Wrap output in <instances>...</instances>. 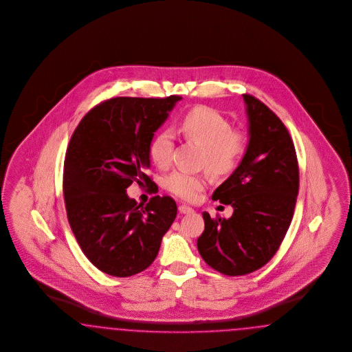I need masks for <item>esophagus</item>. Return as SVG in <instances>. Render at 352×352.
I'll return each mask as SVG.
<instances>
[{
  "mask_svg": "<svg viewBox=\"0 0 352 352\" xmlns=\"http://www.w3.org/2000/svg\"><path fill=\"white\" fill-rule=\"evenodd\" d=\"M178 211H179V213H182V214H188V213H192L194 210H192L191 207H188V206H184V204H182V206H179V207H178Z\"/></svg>",
  "mask_w": 352,
  "mask_h": 352,
  "instance_id": "1",
  "label": "esophagus"
}]
</instances>
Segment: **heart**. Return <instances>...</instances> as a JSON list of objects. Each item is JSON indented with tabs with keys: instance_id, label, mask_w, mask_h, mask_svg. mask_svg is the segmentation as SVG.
Wrapping results in <instances>:
<instances>
[{
	"instance_id": "1",
	"label": "heart",
	"mask_w": 352,
	"mask_h": 352,
	"mask_svg": "<svg viewBox=\"0 0 352 352\" xmlns=\"http://www.w3.org/2000/svg\"><path fill=\"white\" fill-rule=\"evenodd\" d=\"M184 136L199 142L204 151L203 164L213 174H228L239 164L245 151L243 136L232 131V126L221 113L208 107H197L187 113L179 124ZM174 138L170 131H161L149 146V155L155 166L166 169L171 165ZM207 179L204 175L191 174L183 170L171 173L165 186L177 197L194 200L204 190Z\"/></svg>"
}]
</instances>
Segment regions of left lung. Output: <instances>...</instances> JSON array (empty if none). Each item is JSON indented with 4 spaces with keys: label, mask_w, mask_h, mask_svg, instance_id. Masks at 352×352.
<instances>
[{
    "label": "left lung",
    "mask_w": 352,
    "mask_h": 352,
    "mask_svg": "<svg viewBox=\"0 0 352 352\" xmlns=\"http://www.w3.org/2000/svg\"><path fill=\"white\" fill-rule=\"evenodd\" d=\"M249 140L239 166L212 199L233 207L229 219L203 212L197 250L216 271L239 276L265 266L278 252L294 217L298 194L295 146L280 119L245 94Z\"/></svg>",
    "instance_id": "obj_1"
}]
</instances>
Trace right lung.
Listing matches in <instances>:
<instances>
[{
	"instance_id": "1",
	"label": "right lung",
	"mask_w": 352,
	"mask_h": 352,
	"mask_svg": "<svg viewBox=\"0 0 352 352\" xmlns=\"http://www.w3.org/2000/svg\"><path fill=\"white\" fill-rule=\"evenodd\" d=\"M181 99H109L72 135L64 164L68 220L86 258L107 275L126 278L149 267L175 220L171 197H153L142 207L126 188L152 182L145 174L151 142Z\"/></svg>"
}]
</instances>
